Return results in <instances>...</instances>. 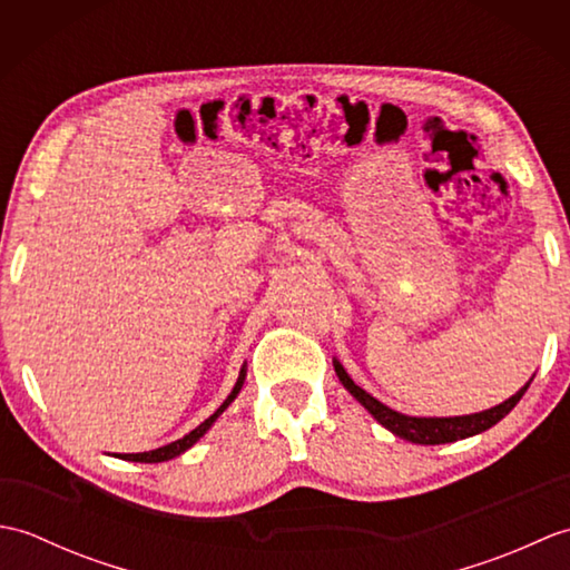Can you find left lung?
Returning a JSON list of instances; mask_svg holds the SVG:
<instances>
[{
    "mask_svg": "<svg viewBox=\"0 0 570 570\" xmlns=\"http://www.w3.org/2000/svg\"><path fill=\"white\" fill-rule=\"evenodd\" d=\"M335 365V374L337 380L343 382L345 390L353 394L357 402L365 406L370 414L377 419L384 429H390L394 435L411 443H421V445H439V443H453L460 439H470V435L482 433L492 429L494 423L502 421L510 411L517 406L519 399L524 396L529 382L519 390L514 396L507 399V402L492 406L488 411H480V414H468V416H406V414H399V411L390 409L386 404L377 402L372 394H367L362 386H357L353 380H350V374L345 372V367L341 362L333 360Z\"/></svg>",
    "mask_w": 570,
    "mask_h": 570,
    "instance_id": "left-lung-1",
    "label": "left lung"
}]
</instances>
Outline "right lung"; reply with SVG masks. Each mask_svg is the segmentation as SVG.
<instances>
[{
	"label": "right lung",
	"mask_w": 570,
	"mask_h": 570,
	"mask_svg": "<svg viewBox=\"0 0 570 570\" xmlns=\"http://www.w3.org/2000/svg\"><path fill=\"white\" fill-rule=\"evenodd\" d=\"M245 367H247V365H242V372H239V377H237V382H235V386H233V392H229V396L220 404V409H217L213 416L205 419V421L200 423V426H196L188 435H184V439H178V441H174V443L156 448V451H149V453H119L117 458L135 460V463H164V460H171V458H176V455H180V453H186L193 443H198V441L203 439L205 431H208V429L213 426V423H215V419L220 416L223 411L235 402V396L239 394L242 384H245V377H247V370H245Z\"/></svg>",
	"instance_id": "obj_1"
}]
</instances>
